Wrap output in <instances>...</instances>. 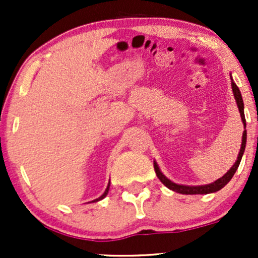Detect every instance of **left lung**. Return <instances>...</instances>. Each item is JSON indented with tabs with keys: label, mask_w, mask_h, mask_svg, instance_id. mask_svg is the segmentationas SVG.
<instances>
[{
	"label": "left lung",
	"mask_w": 258,
	"mask_h": 258,
	"mask_svg": "<svg viewBox=\"0 0 258 258\" xmlns=\"http://www.w3.org/2000/svg\"><path fill=\"white\" fill-rule=\"evenodd\" d=\"M230 79H232V76H230ZM232 90H233L234 98H235V100H236V105H238V108H239V112H240L241 121H242V123H244V128H245V127H246V120H245V114H244V102H242V97H241L240 90H239L238 86L235 85V82L233 81V79H232ZM245 147H246V130H245L244 133H242L241 148H240V152H239L238 159H236L235 164H234L233 166L230 167V170L228 171V172L224 174L223 177H221V178L215 180V182L210 183V184H205V185H183V184H177V183L171 182V180L168 179L167 177H165L164 174H162V172L160 171V168L158 166V164H156L155 161H154V170H155V173H156V176H158V178L161 180V182L164 183V184L166 185L168 189L176 191V193L191 194V195H193V194L215 193V191H218L220 189L223 188V186L226 185L230 179H232V177L234 176V173H235V171L238 170L239 164H240L242 154H244V152H245Z\"/></svg>",
	"instance_id": "1"
}]
</instances>
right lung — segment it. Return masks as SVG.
Here are the masks:
<instances>
[{
	"instance_id": "add662e5",
	"label": "right lung",
	"mask_w": 258,
	"mask_h": 258,
	"mask_svg": "<svg viewBox=\"0 0 258 258\" xmlns=\"http://www.w3.org/2000/svg\"><path fill=\"white\" fill-rule=\"evenodd\" d=\"M109 186H110V182H109V184H108V186H106V189H105V191L104 193H103V195L102 197H99L98 199H96V200H93L92 201V203H96V201H99V200H102V199H104V198L106 197V194H108V191H109Z\"/></svg>"
}]
</instances>
